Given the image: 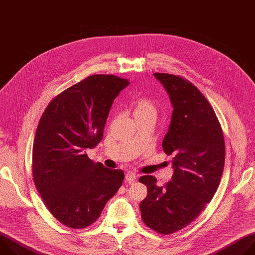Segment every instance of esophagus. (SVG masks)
Masks as SVG:
<instances>
[{
	"label": "esophagus",
	"mask_w": 255,
	"mask_h": 255,
	"mask_svg": "<svg viewBox=\"0 0 255 255\" xmlns=\"http://www.w3.org/2000/svg\"><path fill=\"white\" fill-rule=\"evenodd\" d=\"M136 178H137V175L133 171H128V172L125 173V180L127 181L128 184L134 183V181L136 180Z\"/></svg>",
	"instance_id": "obj_1"
}]
</instances>
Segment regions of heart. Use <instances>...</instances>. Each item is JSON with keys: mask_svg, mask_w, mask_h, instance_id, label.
Masks as SVG:
<instances>
[{"mask_svg": "<svg viewBox=\"0 0 255 255\" xmlns=\"http://www.w3.org/2000/svg\"><path fill=\"white\" fill-rule=\"evenodd\" d=\"M133 112L135 117L144 116L147 114H156V107L153 101L145 96H141L134 101Z\"/></svg>", "mask_w": 255, "mask_h": 255, "instance_id": "obj_1", "label": "heart"}]
</instances>
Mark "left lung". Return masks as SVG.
<instances>
[{
    "label": "left lung",
    "instance_id": "1",
    "mask_svg": "<svg viewBox=\"0 0 255 255\" xmlns=\"http://www.w3.org/2000/svg\"><path fill=\"white\" fill-rule=\"evenodd\" d=\"M172 103L173 111L162 148L172 155L171 180L157 187L152 175L139 181L147 187L140 203L144 224L168 235L190 225L219 187L225 163V141L212 106L191 82L155 72Z\"/></svg>",
    "mask_w": 255,
    "mask_h": 255
}]
</instances>
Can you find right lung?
<instances>
[{
  "label": "right lung",
  "instance_id": "right-lung-1",
  "mask_svg": "<svg viewBox=\"0 0 255 255\" xmlns=\"http://www.w3.org/2000/svg\"><path fill=\"white\" fill-rule=\"evenodd\" d=\"M129 81L93 75L54 97L33 143L32 174L46 208L63 225L94 224L120 189L124 172L94 162L86 153L101 141L112 104Z\"/></svg>",
  "mask_w": 255,
  "mask_h": 255
}]
</instances>
